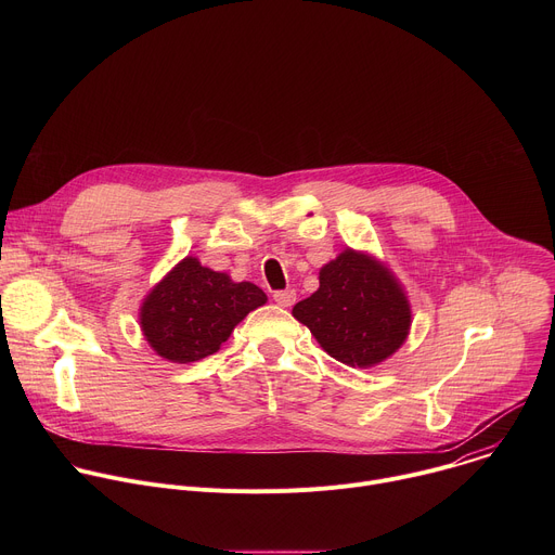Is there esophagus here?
<instances>
[{"instance_id": "esophagus-1", "label": "esophagus", "mask_w": 555, "mask_h": 555, "mask_svg": "<svg viewBox=\"0 0 555 555\" xmlns=\"http://www.w3.org/2000/svg\"><path fill=\"white\" fill-rule=\"evenodd\" d=\"M274 300L281 307H289V305L296 302V292L294 289H279V292H274Z\"/></svg>"}]
</instances>
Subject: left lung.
Wrapping results in <instances>:
<instances>
[{
    "label": "left lung",
    "mask_w": 555,
    "mask_h": 555,
    "mask_svg": "<svg viewBox=\"0 0 555 555\" xmlns=\"http://www.w3.org/2000/svg\"><path fill=\"white\" fill-rule=\"evenodd\" d=\"M292 313L332 358L362 369L398 351L411 327V307L398 281L353 250L321 270V287Z\"/></svg>",
    "instance_id": "8db88e82"
}]
</instances>
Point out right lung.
Wrapping results in <instances>:
<instances>
[{"instance_id":"right-lung-1","label":"right lung","mask_w":555,"mask_h":555,"mask_svg":"<svg viewBox=\"0 0 555 555\" xmlns=\"http://www.w3.org/2000/svg\"><path fill=\"white\" fill-rule=\"evenodd\" d=\"M266 300L255 283H234L186 257L146 296L140 325L157 356L186 364L212 356Z\"/></svg>"}]
</instances>
